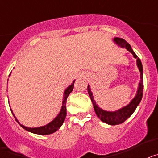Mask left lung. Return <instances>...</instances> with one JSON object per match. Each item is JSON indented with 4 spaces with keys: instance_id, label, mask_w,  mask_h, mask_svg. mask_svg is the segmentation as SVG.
<instances>
[{
    "instance_id": "left-lung-1",
    "label": "left lung",
    "mask_w": 158,
    "mask_h": 158,
    "mask_svg": "<svg viewBox=\"0 0 158 158\" xmlns=\"http://www.w3.org/2000/svg\"><path fill=\"white\" fill-rule=\"evenodd\" d=\"M113 41L116 43L117 45L119 47H123V48L127 49L129 52L133 54V56L135 58H137V65L139 67V69L140 71V82L139 84V88H138V91H137L136 96L133 98V100H131V103L127 104L125 107H122L119 110L116 111H107L101 109L97 104H96V101L93 98V93L91 92L90 89V86L88 85V93H89L90 99H91L92 102H93V107H94L95 112H96V115L98 116L102 122L105 123L109 124V125H118V124H121L126 121L130 116L134 113L135 111L136 107L139 104L142 98V93H143V69H142V65L141 62V60L138 58L135 52L133 51L132 48H131V45L129 43L124 40L123 39L121 38H115Z\"/></svg>"
}]
</instances>
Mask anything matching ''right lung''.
<instances>
[{"label":"right lung","instance_id":"right-lung-1","mask_svg":"<svg viewBox=\"0 0 158 158\" xmlns=\"http://www.w3.org/2000/svg\"><path fill=\"white\" fill-rule=\"evenodd\" d=\"M74 81H73V83L71 84L67 88V89L65 90V92H64L63 101H62V108H61V111H60L58 116L54 118V120L51 121V123H49L48 124H47V125H45V126L40 127H35V128L27 127L23 126V125L19 123V122L17 120V118H16V116L14 115L13 112H12V109H11V111H12V115H13L14 118H15L16 122H17L18 123H19V125L23 128V129L29 131V132H31V133L36 134V135H51V134L54 133V132L58 131V130L62 127V124H63L64 120H65V116H66V100L68 96L69 95V93H70L71 92L73 91V87H74Z\"/></svg>","mask_w":158,"mask_h":158}]
</instances>
